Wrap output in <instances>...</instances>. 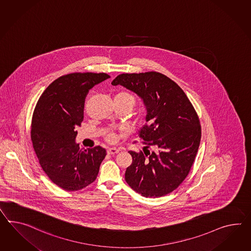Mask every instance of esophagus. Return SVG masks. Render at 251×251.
Wrapping results in <instances>:
<instances>
[{
    "instance_id": "1",
    "label": "esophagus",
    "mask_w": 251,
    "mask_h": 251,
    "mask_svg": "<svg viewBox=\"0 0 251 251\" xmlns=\"http://www.w3.org/2000/svg\"><path fill=\"white\" fill-rule=\"evenodd\" d=\"M119 151H120V150L116 148H111L107 149V153L109 154H117Z\"/></svg>"
}]
</instances>
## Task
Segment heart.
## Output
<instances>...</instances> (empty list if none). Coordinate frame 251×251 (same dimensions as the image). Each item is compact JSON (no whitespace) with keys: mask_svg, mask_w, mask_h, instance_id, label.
Listing matches in <instances>:
<instances>
[{"mask_svg":"<svg viewBox=\"0 0 251 251\" xmlns=\"http://www.w3.org/2000/svg\"><path fill=\"white\" fill-rule=\"evenodd\" d=\"M115 97H116V98H120V99H123V100H126V101H127V102L131 103L132 105L135 104V98H134V97H133L131 94H129L127 92H120V93H118ZM105 138H106L107 141L112 142V143H113V142L116 141L117 135H116V133L115 131H109V132L106 133Z\"/></svg>","mask_w":251,"mask_h":251,"instance_id":"obj_1","label":"heart"}]
</instances>
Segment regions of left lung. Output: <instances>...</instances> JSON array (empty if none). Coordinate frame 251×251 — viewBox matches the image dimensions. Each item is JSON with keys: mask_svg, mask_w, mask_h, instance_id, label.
<instances>
[{"mask_svg": "<svg viewBox=\"0 0 251 251\" xmlns=\"http://www.w3.org/2000/svg\"><path fill=\"white\" fill-rule=\"evenodd\" d=\"M112 84L135 93L147 109V123L138 131L144 152L129 151L133 162L125 179L146 198L172 192L187 176L200 148L201 126L192 103L177 84L157 72L122 74Z\"/></svg>", "mask_w": 251, "mask_h": 251, "instance_id": "left-lung-1", "label": "left lung"}]
</instances>
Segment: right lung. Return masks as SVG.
<instances>
[{
  "instance_id": "1",
  "label": "right lung",
  "mask_w": 251,
  "mask_h": 251,
  "mask_svg": "<svg viewBox=\"0 0 251 251\" xmlns=\"http://www.w3.org/2000/svg\"><path fill=\"white\" fill-rule=\"evenodd\" d=\"M110 78L104 73H73L53 81L33 111L31 139L48 177L67 191H76L97 179L106 155L104 148H80L75 143L84 120V100L92 87Z\"/></svg>"
}]
</instances>
